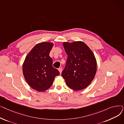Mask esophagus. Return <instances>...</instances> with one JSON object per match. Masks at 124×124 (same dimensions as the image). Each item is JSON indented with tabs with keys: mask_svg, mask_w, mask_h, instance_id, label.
<instances>
[{
	"mask_svg": "<svg viewBox=\"0 0 124 124\" xmlns=\"http://www.w3.org/2000/svg\"><path fill=\"white\" fill-rule=\"evenodd\" d=\"M58 70H59V71L60 74H61V73H62V68H59L58 69Z\"/></svg>",
	"mask_w": 124,
	"mask_h": 124,
	"instance_id": "34e87169",
	"label": "esophagus"
}]
</instances>
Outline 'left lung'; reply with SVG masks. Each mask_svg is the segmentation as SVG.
<instances>
[{"instance_id": "8db88e82", "label": "left lung", "mask_w": 124, "mask_h": 124, "mask_svg": "<svg viewBox=\"0 0 124 124\" xmlns=\"http://www.w3.org/2000/svg\"><path fill=\"white\" fill-rule=\"evenodd\" d=\"M68 55L62 76L67 86L76 91L87 87L95 77L97 64L93 51L82 41L63 42Z\"/></svg>"}]
</instances>
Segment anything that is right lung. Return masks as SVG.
I'll use <instances>...</instances> for the list:
<instances>
[{
  "instance_id": "right-lung-1",
  "label": "right lung",
  "mask_w": 124,
  "mask_h": 124,
  "mask_svg": "<svg viewBox=\"0 0 124 124\" xmlns=\"http://www.w3.org/2000/svg\"><path fill=\"white\" fill-rule=\"evenodd\" d=\"M54 44L43 42L37 44L26 56L23 65L24 78L29 85L38 92L49 89L55 77L60 74L52 66L53 60L49 56Z\"/></svg>"
}]
</instances>
